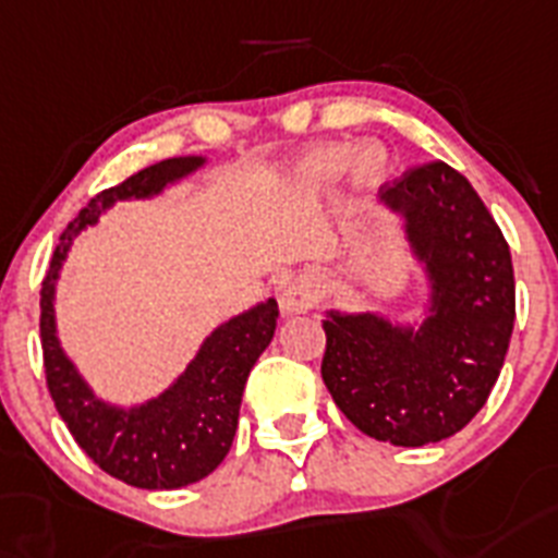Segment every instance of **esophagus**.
Instances as JSON below:
<instances>
[{
  "label": "esophagus",
  "mask_w": 558,
  "mask_h": 558,
  "mask_svg": "<svg viewBox=\"0 0 558 558\" xmlns=\"http://www.w3.org/2000/svg\"><path fill=\"white\" fill-rule=\"evenodd\" d=\"M320 301V278L306 271L289 280L287 287H280V312L283 315H303L308 308H315Z\"/></svg>",
  "instance_id": "34e87169"
}]
</instances>
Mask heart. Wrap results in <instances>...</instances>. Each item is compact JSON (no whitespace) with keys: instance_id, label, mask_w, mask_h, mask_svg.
Here are the masks:
<instances>
[{"instance_id":"1","label":"heart","mask_w":558,"mask_h":558,"mask_svg":"<svg viewBox=\"0 0 558 558\" xmlns=\"http://www.w3.org/2000/svg\"><path fill=\"white\" fill-rule=\"evenodd\" d=\"M351 158L349 147H331V149H317L312 156L303 158L301 163V175L308 186H326L335 184L340 172L345 170V163ZM354 178H357V184L363 186H374L386 175L388 158L386 149L380 144H363L357 149V156H354Z\"/></svg>"}]
</instances>
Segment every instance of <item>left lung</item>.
Masks as SVG:
<instances>
[{
	"label": "left lung",
	"instance_id": "8db88e82",
	"mask_svg": "<svg viewBox=\"0 0 558 558\" xmlns=\"http://www.w3.org/2000/svg\"><path fill=\"white\" fill-rule=\"evenodd\" d=\"M428 280L420 326L326 312L323 383L363 434L402 448L453 437L485 405L508 354L517 287L508 241L468 178L420 163L383 192Z\"/></svg>",
	"mask_w": 558,
	"mask_h": 558
}]
</instances>
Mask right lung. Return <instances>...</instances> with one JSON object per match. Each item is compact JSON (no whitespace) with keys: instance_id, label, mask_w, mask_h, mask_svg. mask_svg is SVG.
<instances>
[{"instance_id":"right-lung-1","label":"right lung","mask_w":558,"mask_h":558,"mask_svg":"<svg viewBox=\"0 0 558 558\" xmlns=\"http://www.w3.org/2000/svg\"><path fill=\"white\" fill-rule=\"evenodd\" d=\"M204 156L158 161L130 175L124 184L98 192L70 221L59 238L50 271L41 283V351L56 411L70 434L101 471L133 488L172 490L204 480L221 465L232 448L241 414L246 377L275 337L278 303L275 298L229 317L201 343L184 374L161 395L142 405H112L93 395L56 335V280L70 243L82 229L93 227L116 201H142L161 195L181 178L204 167Z\"/></svg>"}]
</instances>
